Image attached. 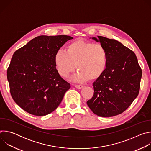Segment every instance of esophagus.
Instances as JSON below:
<instances>
[{
    "instance_id": "obj_1",
    "label": "esophagus",
    "mask_w": 151,
    "mask_h": 151,
    "mask_svg": "<svg viewBox=\"0 0 151 151\" xmlns=\"http://www.w3.org/2000/svg\"><path fill=\"white\" fill-rule=\"evenodd\" d=\"M75 88H76L77 89H81V88H83V86L82 85H75Z\"/></svg>"
}]
</instances>
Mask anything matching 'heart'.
<instances>
[{
    "mask_svg": "<svg viewBox=\"0 0 151 151\" xmlns=\"http://www.w3.org/2000/svg\"><path fill=\"white\" fill-rule=\"evenodd\" d=\"M54 61L58 73L64 78H67L75 70L76 64L79 70L72 79L85 82L102 76L107 65V53L101 44L77 40L69 44L65 51H58Z\"/></svg>",
    "mask_w": 151,
    "mask_h": 151,
    "instance_id": "b5f03b06",
    "label": "heart"
}]
</instances>
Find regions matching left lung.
Wrapping results in <instances>:
<instances>
[{"label":"left lung","mask_w":151,"mask_h":151,"mask_svg":"<svg viewBox=\"0 0 151 151\" xmlns=\"http://www.w3.org/2000/svg\"><path fill=\"white\" fill-rule=\"evenodd\" d=\"M107 53V65L102 76L93 82V97L87 103L93 112L111 117L124 112L139 94L142 69L134 52L121 42L98 36Z\"/></svg>","instance_id":"obj_1"}]
</instances>
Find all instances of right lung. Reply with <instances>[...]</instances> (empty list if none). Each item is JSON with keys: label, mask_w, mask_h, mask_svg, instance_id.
<instances>
[{"label": "right lung", "mask_w": 151, "mask_h": 151, "mask_svg": "<svg viewBox=\"0 0 151 151\" xmlns=\"http://www.w3.org/2000/svg\"><path fill=\"white\" fill-rule=\"evenodd\" d=\"M72 39L67 35L39 36L14 53L7 78L13 100L24 111L44 116L59 106L70 85L58 73L54 58Z\"/></svg>", "instance_id": "obj_1"}]
</instances>
